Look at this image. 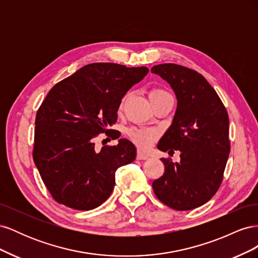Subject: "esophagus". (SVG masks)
I'll return each instance as SVG.
<instances>
[{
	"label": "esophagus",
	"mask_w": 258,
	"mask_h": 258,
	"mask_svg": "<svg viewBox=\"0 0 258 258\" xmlns=\"http://www.w3.org/2000/svg\"><path fill=\"white\" fill-rule=\"evenodd\" d=\"M137 158L139 160H146V159H148V156L145 153H143L142 151L139 150L137 153Z\"/></svg>",
	"instance_id": "esophagus-1"
}]
</instances>
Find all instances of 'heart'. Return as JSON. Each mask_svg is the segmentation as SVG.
<instances>
[{"label": "heart", "instance_id": "1", "mask_svg": "<svg viewBox=\"0 0 258 258\" xmlns=\"http://www.w3.org/2000/svg\"><path fill=\"white\" fill-rule=\"evenodd\" d=\"M166 93L168 92L162 89H154L150 93V98L166 95ZM124 100H126V98H123V100L121 101L120 108L123 106ZM128 136L138 147L142 148V150H146V148H148L154 143L156 138H157V132L145 128H131L128 130Z\"/></svg>", "mask_w": 258, "mask_h": 258}]
</instances>
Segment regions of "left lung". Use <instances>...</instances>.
<instances>
[{
	"label": "left lung",
	"mask_w": 258,
	"mask_h": 258,
	"mask_svg": "<svg viewBox=\"0 0 258 258\" xmlns=\"http://www.w3.org/2000/svg\"><path fill=\"white\" fill-rule=\"evenodd\" d=\"M151 71L170 84L177 100L172 123L157 147L181 153L179 162L161 158L165 173L153 182V189L171 209H196L214 196L223 181L230 152L228 113L212 86L194 70L163 63Z\"/></svg>",
	"instance_id": "obj_1"
}]
</instances>
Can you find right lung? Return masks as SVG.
Masks as SVG:
<instances>
[{"label":"right lung","instance_id":"1","mask_svg":"<svg viewBox=\"0 0 258 258\" xmlns=\"http://www.w3.org/2000/svg\"><path fill=\"white\" fill-rule=\"evenodd\" d=\"M147 73L145 67L90 63L46 96L36 113L33 160L58 204L87 211L110 197L116 170L134 161L137 150L119 139L117 145L97 151L93 139L113 131L108 127L117 120L121 99Z\"/></svg>","mask_w":258,"mask_h":258}]
</instances>
